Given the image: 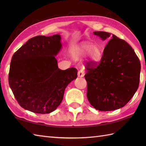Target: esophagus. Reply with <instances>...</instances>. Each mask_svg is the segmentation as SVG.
<instances>
[{"instance_id": "esophagus-1", "label": "esophagus", "mask_w": 146, "mask_h": 146, "mask_svg": "<svg viewBox=\"0 0 146 146\" xmlns=\"http://www.w3.org/2000/svg\"><path fill=\"white\" fill-rule=\"evenodd\" d=\"M85 75V72L84 71L82 70H80V71H78V76L80 77V78H82V77H83Z\"/></svg>"}]
</instances>
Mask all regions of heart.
<instances>
[{
	"label": "heart",
	"mask_w": 146,
	"mask_h": 146,
	"mask_svg": "<svg viewBox=\"0 0 146 146\" xmlns=\"http://www.w3.org/2000/svg\"><path fill=\"white\" fill-rule=\"evenodd\" d=\"M76 57H85L89 54L94 61H98L101 58V51L97 45L90 42H84L76 48L75 51Z\"/></svg>",
	"instance_id": "1"
}]
</instances>
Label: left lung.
I'll return each mask as SVG.
<instances>
[{
    "label": "left lung",
    "instance_id": "left-lung-1",
    "mask_svg": "<svg viewBox=\"0 0 146 146\" xmlns=\"http://www.w3.org/2000/svg\"><path fill=\"white\" fill-rule=\"evenodd\" d=\"M94 34L103 41L111 36L104 31ZM111 38L100 63L88 64L85 75L88 100L100 111L123 107L134 96L139 84L141 63L134 49L114 35Z\"/></svg>",
    "mask_w": 146,
    "mask_h": 146
}]
</instances>
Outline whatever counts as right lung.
Here are the masks:
<instances>
[{
  "instance_id": "right-lung-1",
  "label": "right lung",
  "mask_w": 146,
  "mask_h": 146,
  "mask_svg": "<svg viewBox=\"0 0 146 146\" xmlns=\"http://www.w3.org/2000/svg\"><path fill=\"white\" fill-rule=\"evenodd\" d=\"M60 35L29 39L12 58L9 86L19 104L37 113H49L63 100L66 86L77 78L75 68L61 70L55 56L62 48Z\"/></svg>"
}]
</instances>
